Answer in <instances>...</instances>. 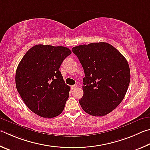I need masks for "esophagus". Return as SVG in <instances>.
<instances>
[{
	"label": "esophagus",
	"mask_w": 150,
	"mask_h": 150,
	"mask_svg": "<svg viewBox=\"0 0 150 150\" xmlns=\"http://www.w3.org/2000/svg\"><path fill=\"white\" fill-rule=\"evenodd\" d=\"M78 86V85L77 84H75V85H73V86H71V89H72V90H74V89L76 88Z\"/></svg>",
	"instance_id": "34e87169"
}]
</instances>
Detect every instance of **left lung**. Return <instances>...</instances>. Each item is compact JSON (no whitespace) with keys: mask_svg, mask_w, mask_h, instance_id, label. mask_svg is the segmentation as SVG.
<instances>
[{"mask_svg":"<svg viewBox=\"0 0 150 150\" xmlns=\"http://www.w3.org/2000/svg\"><path fill=\"white\" fill-rule=\"evenodd\" d=\"M72 52L85 73L81 107L92 116H105L117 108L127 91L130 72L127 59L105 42L74 47Z\"/></svg>","mask_w":150,"mask_h":150,"instance_id":"left-lung-1","label":"left lung"}]
</instances>
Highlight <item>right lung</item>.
Wrapping results in <instances>:
<instances>
[{"label":"right lung","instance_id":"right-lung-1","mask_svg":"<svg viewBox=\"0 0 150 150\" xmlns=\"http://www.w3.org/2000/svg\"><path fill=\"white\" fill-rule=\"evenodd\" d=\"M71 52L67 47L36 45L21 60L16 86L23 102L35 114L50 119L64 110L70 88L59 68Z\"/></svg>","mask_w":150,"mask_h":150}]
</instances>
